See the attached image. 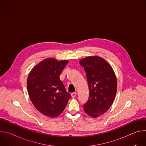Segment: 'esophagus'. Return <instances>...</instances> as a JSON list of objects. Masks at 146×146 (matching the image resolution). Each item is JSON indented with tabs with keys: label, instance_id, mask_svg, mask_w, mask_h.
<instances>
[{
	"label": "esophagus",
	"instance_id": "34e87169",
	"mask_svg": "<svg viewBox=\"0 0 146 146\" xmlns=\"http://www.w3.org/2000/svg\"><path fill=\"white\" fill-rule=\"evenodd\" d=\"M71 96L72 98H74L76 96V92H72L71 94Z\"/></svg>",
	"mask_w": 146,
	"mask_h": 146
}]
</instances>
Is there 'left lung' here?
Here are the masks:
<instances>
[{
  "instance_id": "1",
  "label": "left lung",
  "mask_w": 146,
  "mask_h": 146,
  "mask_svg": "<svg viewBox=\"0 0 146 146\" xmlns=\"http://www.w3.org/2000/svg\"><path fill=\"white\" fill-rule=\"evenodd\" d=\"M84 68L90 91L84 105V111L92 117L106 112L115 98L117 83L114 72L108 62L99 56H88L80 60Z\"/></svg>"
}]
</instances>
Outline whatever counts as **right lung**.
<instances>
[{"instance_id": "obj_1", "label": "right lung", "mask_w": 146, "mask_h": 146, "mask_svg": "<svg viewBox=\"0 0 146 146\" xmlns=\"http://www.w3.org/2000/svg\"><path fill=\"white\" fill-rule=\"evenodd\" d=\"M68 64L46 59L35 66L28 75L27 88L30 99L36 109L49 117H55L64 110L71 95L59 79Z\"/></svg>"}]
</instances>
